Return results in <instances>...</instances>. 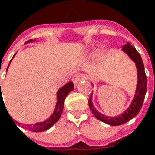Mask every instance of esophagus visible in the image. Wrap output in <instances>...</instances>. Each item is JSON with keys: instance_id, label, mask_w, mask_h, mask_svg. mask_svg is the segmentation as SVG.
I'll use <instances>...</instances> for the list:
<instances>
[{"instance_id": "obj_1", "label": "esophagus", "mask_w": 155, "mask_h": 155, "mask_svg": "<svg viewBox=\"0 0 155 155\" xmlns=\"http://www.w3.org/2000/svg\"><path fill=\"white\" fill-rule=\"evenodd\" d=\"M83 79H84V75H82L80 73H75L72 76V82H73L75 85H77L79 84V82L83 80Z\"/></svg>"}]
</instances>
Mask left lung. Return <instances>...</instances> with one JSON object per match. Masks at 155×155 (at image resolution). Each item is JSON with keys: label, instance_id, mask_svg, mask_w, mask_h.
<instances>
[{"label": "left lung", "instance_id": "obj_1", "mask_svg": "<svg viewBox=\"0 0 155 155\" xmlns=\"http://www.w3.org/2000/svg\"><path fill=\"white\" fill-rule=\"evenodd\" d=\"M122 50L129 56V58L136 63V68H137V88H136V94H135L132 104L130 105L128 110H126L124 114H120L118 117H107V116L102 114L94 107L93 103H92V94H91L89 100H88L89 107L94 117L101 121L113 126H118L124 124L129 120L132 119L134 117H136L141 110L147 92V75L145 73L144 65L141 56L138 53L136 48L132 46V45H130L128 42L123 46Z\"/></svg>", "mask_w": 155, "mask_h": 155}]
</instances>
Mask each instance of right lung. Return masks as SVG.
<instances>
[{
  "mask_svg": "<svg viewBox=\"0 0 155 155\" xmlns=\"http://www.w3.org/2000/svg\"><path fill=\"white\" fill-rule=\"evenodd\" d=\"M29 41H32V40H29V41H27V42H29ZM15 55L13 56V58L15 57ZM8 66L7 68V70L8 68ZM0 85H1V83H0ZM73 89H74L73 83H72V82H68V83L66 84L64 87H62L61 88H60V89L58 90V93H57V95H58V102H57V105H56L55 110H54L53 114H52L51 117H50L49 119H47L46 120H45V121L43 122L36 123V124H21L22 127H23V128H26V129L29 130V131L35 132H43V131H45V130L49 129V128H51L52 126L55 124L56 122L58 121V120H59L60 117H61V114H62V110H63V108H64V100H65L68 94H69V92H71ZM18 123H19V122H18ZM19 124H20V123H19ZM15 125H16V124H15Z\"/></svg>",
  "mask_w": 155,
  "mask_h": 155,
  "instance_id": "add662e5",
  "label": "right lung"
}]
</instances>
